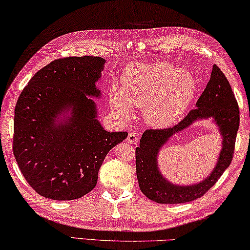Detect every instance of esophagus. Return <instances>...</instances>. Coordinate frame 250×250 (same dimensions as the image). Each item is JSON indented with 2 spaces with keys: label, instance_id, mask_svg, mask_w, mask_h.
Listing matches in <instances>:
<instances>
[{
  "label": "esophagus",
  "instance_id": "34e87169",
  "mask_svg": "<svg viewBox=\"0 0 250 250\" xmlns=\"http://www.w3.org/2000/svg\"><path fill=\"white\" fill-rule=\"evenodd\" d=\"M127 141L128 143H130V144H137V142H138V135H137V133L136 132H130L129 134H128V136H127Z\"/></svg>",
  "mask_w": 250,
  "mask_h": 250
}]
</instances>
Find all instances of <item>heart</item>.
Instances as JSON below:
<instances>
[{"label": "heart", "instance_id": "obj_1", "mask_svg": "<svg viewBox=\"0 0 250 250\" xmlns=\"http://www.w3.org/2000/svg\"><path fill=\"white\" fill-rule=\"evenodd\" d=\"M197 83L191 75L169 63L135 65L124 77V88L113 87L109 104L121 117L142 108L147 124L156 128L175 125L193 103Z\"/></svg>", "mask_w": 250, "mask_h": 250}]
</instances>
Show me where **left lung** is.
<instances>
[{
  "label": "left lung",
  "instance_id": "1",
  "mask_svg": "<svg viewBox=\"0 0 250 250\" xmlns=\"http://www.w3.org/2000/svg\"><path fill=\"white\" fill-rule=\"evenodd\" d=\"M211 118L222 136V149L214 169L202 182L191 186H176L163 177L158 167V154L173 134L200 119ZM239 127V108L228 80L217 65L211 69L210 80L196 103L183 121L174 127L147 129L136 148V175L138 185L147 198L158 204H181L195 200L209 190L230 165Z\"/></svg>",
  "mask_w": 250,
  "mask_h": 250
}]
</instances>
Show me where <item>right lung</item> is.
I'll return each mask as SVG.
<instances>
[{
    "mask_svg": "<svg viewBox=\"0 0 250 250\" xmlns=\"http://www.w3.org/2000/svg\"><path fill=\"white\" fill-rule=\"evenodd\" d=\"M105 62L97 56L53 61L19 97L14 157L26 182L45 198L72 200L89 193L106 155L127 137V132H107L97 120L93 98L102 95L96 82Z\"/></svg>",
    "mask_w": 250,
    "mask_h": 250,
    "instance_id": "right-lung-1",
    "label": "right lung"
}]
</instances>
